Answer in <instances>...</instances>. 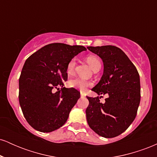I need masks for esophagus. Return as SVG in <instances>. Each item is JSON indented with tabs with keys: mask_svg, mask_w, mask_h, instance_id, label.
Listing matches in <instances>:
<instances>
[{
	"mask_svg": "<svg viewBox=\"0 0 157 157\" xmlns=\"http://www.w3.org/2000/svg\"><path fill=\"white\" fill-rule=\"evenodd\" d=\"M80 96H81V97H84V96H85L84 93H82V92H80Z\"/></svg>",
	"mask_w": 157,
	"mask_h": 157,
	"instance_id": "1",
	"label": "esophagus"
}]
</instances>
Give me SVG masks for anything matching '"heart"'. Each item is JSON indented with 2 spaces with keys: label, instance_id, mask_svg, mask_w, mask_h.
Masks as SVG:
<instances>
[{
  "label": "heart",
  "instance_id": "1",
  "mask_svg": "<svg viewBox=\"0 0 157 157\" xmlns=\"http://www.w3.org/2000/svg\"><path fill=\"white\" fill-rule=\"evenodd\" d=\"M86 60H87L88 63L92 68L93 70L96 68L98 66H100V60H99L98 57L94 55L88 56L86 57ZM75 66H76V59L72 58L68 62L67 66H66V72H67L68 75H72L75 73ZM68 86L71 88H75V89L83 91L88 87L91 86V82L80 78H76L70 80L68 82Z\"/></svg>",
  "mask_w": 157,
  "mask_h": 157
}]
</instances>
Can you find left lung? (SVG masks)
<instances>
[{
	"mask_svg": "<svg viewBox=\"0 0 157 157\" xmlns=\"http://www.w3.org/2000/svg\"><path fill=\"white\" fill-rule=\"evenodd\" d=\"M103 62L100 82L92 91L109 97L104 103L100 97H87L88 124L100 136L112 138L123 133L136 117L140 102V75L128 56L114 46H88Z\"/></svg>",
	"mask_w": 157,
	"mask_h": 157,
	"instance_id": "obj_1",
	"label": "left lung"
}]
</instances>
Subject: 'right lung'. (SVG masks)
<instances>
[{"instance_id":"1","label":"right lung","mask_w":157,"mask_h":157,"mask_svg":"<svg viewBox=\"0 0 157 157\" xmlns=\"http://www.w3.org/2000/svg\"><path fill=\"white\" fill-rule=\"evenodd\" d=\"M86 50L82 46L56 43L44 46L26 60L19 79V102L26 121L35 130L52 132L67 121L80 93L63 86L68 79L66 66Z\"/></svg>"}]
</instances>
